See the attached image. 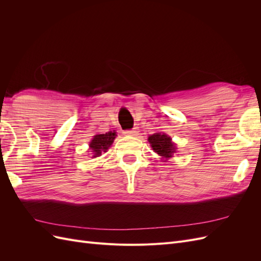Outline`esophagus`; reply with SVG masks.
<instances>
[{
	"instance_id": "esophagus-1",
	"label": "esophagus",
	"mask_w": 261,
	"mask_h": 261,
	"mask_svg": "<svg viewBox=\"0 0 261 261\" xmlns=\"http://www.w3.org/2000/svg\"><path fill=\"white\" fill-rule=\"evenodd\" d=\"M124 135H127V136H136V135H138V128L135 127V128L129 129V130H125V132H124Z\"/></svg>"
}]
</instances>
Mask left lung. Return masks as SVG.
I'll return each mask as SVG.
<instances>
[{
    "label": "left lung",
    "instance_id": "obj_1",
    "mask_svg": "<svg viewBox=\"0 0 261 261\" xmlns=\"http://www.w3.org/2000/svg\"><path fill=\"white\" fill-rule=\"evenodd\" d=\"M148 141L151 145L153 151L164 159L172 158L176 151L175 144L172 143V138L167 134L155 133L148 137Z\"/></svg>",
    "mask_w": 261,
    "mask_h": 261
}]
</instances>
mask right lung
<instances>
[{
	"instance_id": "right-lung-1",
	"label": "right lung",
	"mask_w": 261,
	"mask_h": 261,
	"mask_svg": "<svg viewBox=\"0 0 261 261\" xmlns=\"http://www.w3.org/2000/svg\"><path fill=\"white\" fill-rule=\"evenodd\" d=\"M115 137H116L115 132H108L106 134H100V135L93 136L92 140L89 144L90 150L93 154L92 158L99 156L101 155L102 152H106L113 144Z\"/></svg>"
}]
</instances>
